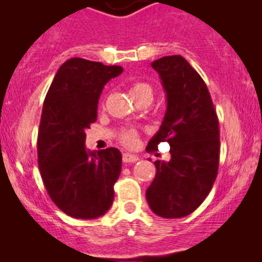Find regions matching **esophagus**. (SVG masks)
I'll use <instances>...</instances> for the list:
<instances>
[{
	"label": "esophagus",
	"instance_id": "1",
	"mask_svg": "<svg viewBox=\"0 0 262 262\" xmlns=\"http://www.w3.org/2000/svg\"><path fill=\"white\" fill-rule=\"evenodd\" d=\"M139 158L137 157L136 155H130V153H124L123 155V162H125V163H134V162H137Z\"/></svg>",
	"mask_w": 262,
	"mask_h": 262
}]
</instances>
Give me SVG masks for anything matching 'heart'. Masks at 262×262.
Returning <instances> with one entry per match:
<instances>
[{"label": "heart", "mask_w": 262, "mask_h": 262, "mask_svg": "<svg viewBox=\"0 0 262 262\" xmlns=\"http://www.w3.org/2000/svg\"><path fill=\"white\" fill-rule=\"evenodd\" d=\"M148 91L150 92L152 90H150V86L148 83H146V82H136V83H133V86H132L130 89L132 96H133V95L142 94V92H148ZM120 141L121 143L125 144V146L134 147L137 144V141H138V133H137L134 129H126V130H124L123 133H121Z\"/></svg>", "instance_id": "obj_1"}]
</instances>
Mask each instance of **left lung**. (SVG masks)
Segmentation results:
<instances>
[{
    "mask_svg": "<svg viewBox=\"0 0 262 262\" xmlns=\"http://www.w3.org/2000/svg\"><path fill=\"white\" fill-rule=\"evenodd\" d=\"M166 92L167 109L147 150L170 144L171 160L156 161V176L146 191L152 212L162 218L191 214L208 196L218 173L219 123L208 87L181 55L152 62Z\"/></svg>",
    "mask_w": 262,
    "mask_h": 262,
    "instance_id": "left-lung-1",
    "label": "left lung"
}]
</instances>
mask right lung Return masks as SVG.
I'll use <instances>...</instances> for the list:
<instances>
[{
    "instance_id": "1",
    "label": "right lung",
    "mask_w": 262,
    "mask_h": 262,
    "mask_svg": "<svg viewBox=\"0 0 262 262\" xmlns=\"http://www.w3.org/2000/svg\"><path fill=\"white\" fill-rule=\"evenodd\" d=\"M120 66L71 58L57 71L43 105L38 134L39 170L50 199L67 215L95 219L114 200L121 171L116 148H84L86 129L97 119L102 89Z\"/></svg>"
}]
</instances>
